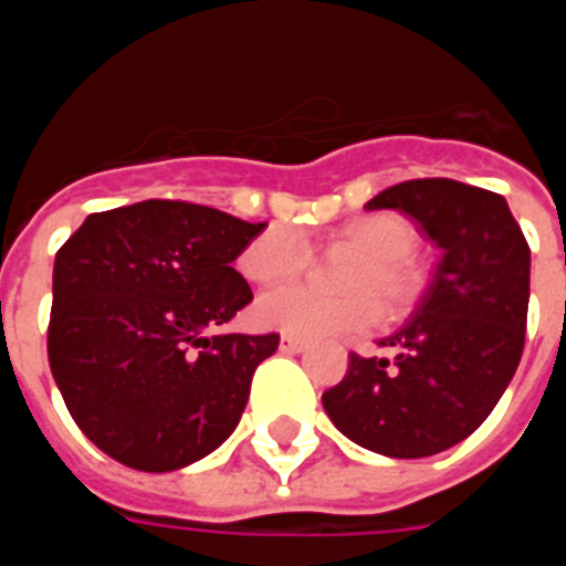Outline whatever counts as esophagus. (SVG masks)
I'll return each mask as SVG.
<instances>
[{
    "label": "esophagus",
    "instance_id": "obj_1",
    "mask_svg": "<svg viewBox=\"0 0 566 566\" xmlns=\"http://www.w3.org/2000/svg\"><path fill=\"white\" fill-rule=\"evenodd\" d=\"M284 355H300V352H306V343L303 339H296V336H282V343H279Z\"/></svg>",
    "mask_w": 566,
    "mask_h": 566
}]
</instances>
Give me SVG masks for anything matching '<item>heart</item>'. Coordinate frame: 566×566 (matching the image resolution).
<instances>
[{
    "label": "heart",
    "mask_w": 566,
    "mask_h": 566,
    "mask_svg": "<svg viewBox=\"0 0 566 566\" xmlns=\"http://www.w3.org/2000/svg\"><path fill=\"white\" fill-rule=\"evenodd\" d=\"M331 245L360 254L355 266L345 272V296H324L308 287L272 291L260 296L254 306L260 327L296 339H324L364 327L373 321L376 308L381 318H403L416 308L424 294V275L412 263L418 230L409 218L397 211H369L345 221L331 235ZM235 263L248 282L272 287L296 282L312 263V248L300 230L272 223L242 248Z\"/></svg>",
    "instance_id": "b5f03b06"
}]
</instances>
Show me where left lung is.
<instances>
[{
  "instance_id": "left-lung-1",
  "label": "left lung",
  "mask_w": 566,
  "mask_h": 566,
  "mask_svg": "<svg viewBox=\"0 0 566 566\" xmlns=\"http://www.w3.org/2000/svg\"><path fill=\"white\" fill-rule=\"evenodd\" d=\"M416 218L442 258L391 355H348L321 403L345 437L388 458H427L473 433L522 360L531 248L506 199L451 178L403 181L367 202Z\"/></svg>"
}]
</instances>
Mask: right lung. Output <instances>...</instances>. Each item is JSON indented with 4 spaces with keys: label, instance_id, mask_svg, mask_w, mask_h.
<instances>
[{
    "label": "right lung",
    "instance_id": "add662e5",
    "mask_svg": "<svg viewBox=\"0 0 566 566\" xmlns=\"http://www.w3.org/2000/svg\"><path fill=\"white\" fill-rule=\"evenodd\" d=\"M266 223L145 199L96 211L54 260L48 360L96 449L169 473L221 446L279 333H214L254 294L233 270Z\"/></svg>",
    "mask_w": 566,
    "mask_h": 566
}]
</instances>
